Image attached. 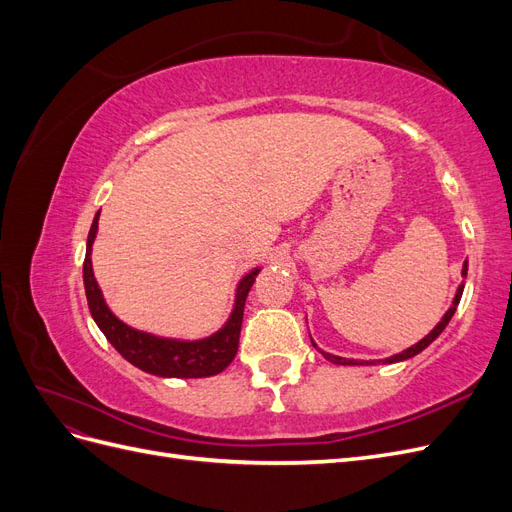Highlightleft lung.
Returning <instances> with one entry per match:
<instances>
[{
	"label": "left lung",
	"instance_id": "obj_1",
	"mask_svg": "<svg viewBox=\"0 0 512 512\" xmlns=\"http://www.w3.org/2000/svg\"><path fill=\"white\" fill-rule=\"evenodd\" d=\"M461 275L466 277L468 275V260L463 262V269H461ZM461 294H463V282L459 284V288H457V292H455V299H453V305L446 309V314L442 316V320L436 324V327H433V331L429 333V335H425L421 342H416L414 346H410V348H406L404 352H399V354H393V356H389V359H384V361H354V359H342V356H335V354H329V352H324V350H320V354L324 356V359L327 361H331V363H335V365H376V363H399V361H406V359H412V356H416L418 352H423L433 339H436L444 329H446V324L451 322V318H453V314H455V309H457V305H459V301H461ZM314 344V342H312ZM316 346V344H314Z\"/></svg>",
	"mask_w": 512,
	"mask_h": 512
}]
</instances>
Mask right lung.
<instances>
[{"instance_id":"1","label":"right lung","mask_w":512,"mask_h":512,"mask_svg":"<svg viewBox=\"0 0 512 512\" xmlns=\"http://www.w3.org/2000/svg\"><path fill=\"white\" fill-rule=\"evenodd\" d=\"M98 218L100 211L96 213L87 237L83 282L91 318L96 320L108 342L113 344V348L128 363L160 378H207L224 371L237 354L245 299L260 269L243 275V280L237 286L235 305H232L230 318L226 320L224 327L220 331H215L213 335L188 342V339H170L138 331L128 327L126 322H121L111 309H108L102 297V290L94 277V267H91V245H94L98 232Z\"/></svg>"}]
</instances>
